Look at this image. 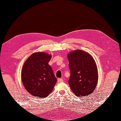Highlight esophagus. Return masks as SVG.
Listing matches in <instances>:
<instances>
[{
    "mask_svg": "<svg viewBox=\"0 0 121 121\" xmlns=\"http://www.w3.org/2000/svg\"><path fill=\"white\" fill-rule=\"evenodd\" d=\"M57 81H58V82H62L63 81V79H62V78H58Z\"/></svg>",
    "mask_w": 121,
    "mask_h": 121,
    "instance_id": "34e87169",
    "label": "esophagus"
}]
</instances>
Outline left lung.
<instances>
[{
    "label": "left lung",
    "instance_id": "1",
    "mask_svg": "<svg viewBox=\"0 0 121 121\" xmlns=\"http://www.w3.org/2000/svg\"><path fill=\"white\" fill-rule=\"evenodd\" d=\"M71 72L69 84L76 96H89L96 88L98 80L97 67L93 57L82 50L68 55Z\"/></svg>",
    "mask_w": 121,
    "mask_h": 121
}]
</instances>
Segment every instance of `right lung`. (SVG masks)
Masks as SVG:
<instances>
[{"label":"right lung","instance_id":"1","mask_svg":"<svg viewBox=\"0 0 121 121\" xmlns=\"http://www.w3.org/2000/svg\"><path fill=\"white\" fill-rule=\"evenodd\" d=\"M52 58L44 52H35L25 61L22 72V80L26 89L33 96L45 98L50 93L57 79L48 63Z\"/></svg>","mask_w":121,"mask_h":121}]
</instances>
